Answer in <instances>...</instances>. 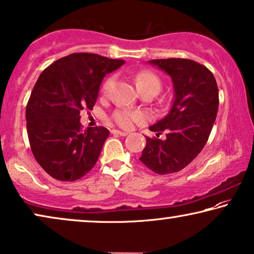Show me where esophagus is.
<instances>
[{
    "mask_svg": "<svg viewBox=\"0 0 254 254\" xmlns=\"http://www.w3.org/2000/svg\"><path fill=\"white\" fill-rule=\"evenodd\" d=\"M112 133H114V134H119V135H122V137H126V135H127V132H124V131H120V130H113V131H112Z\"/></svg>",
    "mask_w": 254,
    "mask_h": 254,
    "instance_id": "obj_1",
    "label": "esophagus"
}]
</instances>
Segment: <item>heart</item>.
I'll return each mask as SVG.
<instances>
[{
	"mask_svg": "<svg viewBox=\"0 0 254 254\" xmlns=\"http://www.w3.org/2000/svg\"><path fill=\"white\" fill-rule=\"evenodd\" d=\"M135 84H137L138 90H141L144 87H153L160 91L161 88V80L159 79V77L152 72V71H140L135 74L134 77ZM115 78L109 77L105 83L102 85V93L103 94H108L112 90ZM146 116L140 112H128V110H117L114 113L113 120L119 124L120 127L124 128H130L134 123L142 122L145 121Z\"/></svg>",
	"mask_w": 254,
	"mask_h": 254,
	"instance_id": "heart-1",
	"label": "heart"
}]
</instances>
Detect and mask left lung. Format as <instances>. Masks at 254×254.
<instances>
[{
	"label": "left lung",
	"instance_id": "obj_1",
	"mask_svg": "<svg viewBox=\"0 0 254 254\" xmlns=\"http://www.w3.org/2000/svg\"><path fill=\"white\" fill-rule=\"evenodd\" d=\"M169 74L174 101L169 113L149 127L158 138L146 137L140 161L156 174L177 173L197 158L206 145L219 109V90L213 73L192 60H152ZM162 131L166 139H158Z\"/></svg>",
	"mask_w": 254,
	"mask_h": 254
}]
</instances>
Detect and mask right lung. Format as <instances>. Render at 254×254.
I'll return each mask as SVG.
<instances>
[{
    "mask_svg": "<svg viewBox=\"0 0 254 254\" xmlns=\"http://www.w3.org/2000/svg\"><path fill=\"white\" fill-rule=\"evenodd\" d=\"M124 63L74 53L55 61L38 78L26 106L27 134L35 160L53 178L77 181L98 161L109 130L83 131L80 112L93 109L103 77Z\"/></svg>",
    "mask_w": 254,
    "mask_h": 254,
    "instance_id": "right-lung-1",
    "label": "right lung"
}]
</instances>
